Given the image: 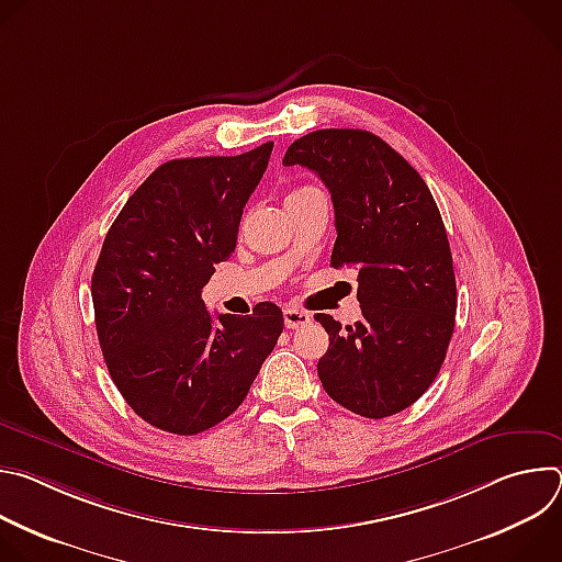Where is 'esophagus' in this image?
<instances>
[{"mask_svg": "<svg viewBox=\"0 0 562 562\" xmlns=\"http://www.w3.org/2000/svg\"><path fill=\"white\" fill-rule=\"evenodd\" d=\"M311 323V315L300 308H284V325L286 329H300Z\"/></svg>", "mask_w": 562, "mask_h": 562, "instance_id": "34e87169", "label": "esophagus"}]
</instances>
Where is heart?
I'll list each match as a JSON object with an SVG mask.
<instances>
[{
    "label": "heart",
    "mask_w": 562,
    "mask_h": 562,
    "mask_svg": "<svg viewBox=\"0 0 562 562\" xmlns=\"http://www.w3.org/2000/svg\"><path fill=\"white\" fill-rule=\"evenodd\" d=\"M304 189H313V187H302V189H297V191H304ZM297 191H293V193H297Z\"/></svg>",
    "instance_id": "obj_1"
}]
</instances>
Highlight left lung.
Masks as SVG:
<instances>
[{
  "mask_svg": "<svg viewBox=\"0 0 562 562\" xmlns=\"http://www.w3.org/2000/svg\"><path fill=\"white\" fill-rule=\"evenodd\" d=\"M284 167H306L331 193V267L358 269L362 319L329 334L317 362L325 391L345 409L386 418L412 407L436 380L456 325V276L447 231L420 173L384 139L323 128L295 139Z\"/></svg>",
  "mask_w": 562,
  "mask_h": 562,
  "instance_id": "obj_1",
  "label": "left lung"
}]
</instances>
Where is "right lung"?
<instances>
[{"label": "right lung", "instance_id": "add662e5", "mask_svg": "<svg viewBox=\"0 0 562 562\" xmlns=\"http://www.w3.org/2000/svg\"><path fill=\"white\" fill-rule=\"evenodd\" d=\"M273 142L231 157L157 167L111 224L91 295L109 373L148 425L195 436L228 418L273 351L284 317L273 302L213 317L202 289L235 251L245 204Z\"/></svg>", "mask_w": 562, "mask_h": 562}]
</instances>
